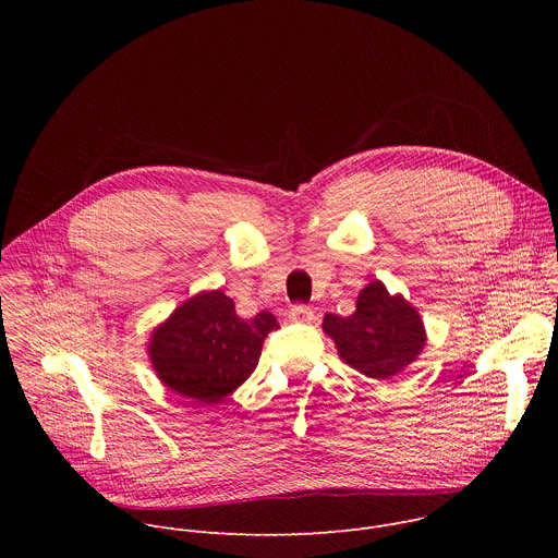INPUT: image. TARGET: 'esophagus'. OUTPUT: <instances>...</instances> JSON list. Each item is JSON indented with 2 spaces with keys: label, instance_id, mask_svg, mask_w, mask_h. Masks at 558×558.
Listing matches in <instances>:
<instances>
[{
  "label": "esophagus",
  "instance_id": "1",
  "mask_svg": "<svg viewBox=\"0 0 558 558\" xmlns=\"http://www.w3.org/2000/svg\"><path fill=\"white\" fill-rule=\"evenodd\" d=\"M289 320H291V323L308 325V323L315 320V313H313L308 306H304V304H295V306L289 311Z\"/></svg>",
  "mask_w": 558,
  "mask_h": 558
}]
</instances>
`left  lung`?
<instances>
[{
    "label": "left lung",
    "mask_w": 558,
    "mask_h": 558,
    "mask_svg": "<svg viewBox=\"0 0 558 558\" xmlns=\"http://www.w3.org/2000/svg\"><path fill=\"white\" fill-rule=\"evenodd\" d=\"M323 331L351 368L377 381L402 373L426 347L420 311L402 293H388L381 280L368 282L357 293L351 315L327 313Z\"/></svg>",
    "instance_id": "8db88e82"
}]
</instances>
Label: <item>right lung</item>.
Instances as JSON below:
<instances>
[{
  "instance_id": "add662e5",
  "label": "right lung",
  "mask_w": 558,
  "mask_h": 558,
  "mask_svg": "<svg viewBox=\"0 0 558 558\" xmlns=\"http://www.w3.org/2000/svg\"><path fill=\"white\" fill-rule=\"evenodd\" d=\"M278 327L269 311L245 320L222 291H201L151 329L147 357L172 392L218 404L256 371L265 338Z\"/></svg>"
}]
</instances>
